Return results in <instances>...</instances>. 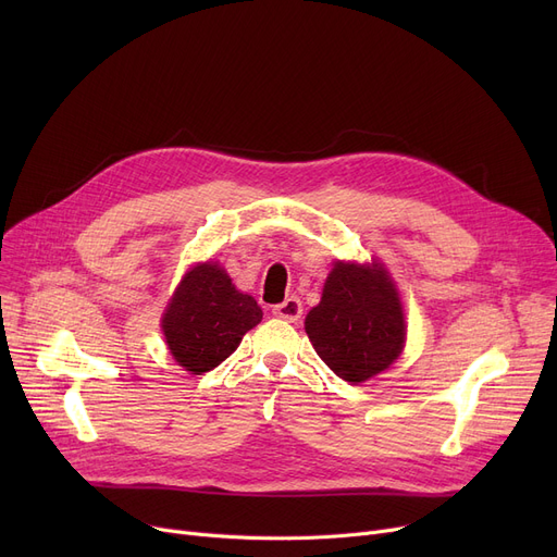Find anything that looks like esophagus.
<instances>
[{
	"label": "esophagus",
	"mask_w": 557,
	"mask_h": 557,
	"mask_svg": "<svg viewBox=\"0 0 557 557\" xmlns=\"http://www.w3.org/2000/svg\"><path fill=\"white\" fill-rule=\"evenodd\" d=\"M273 313L280 318V320H286V323H296V320L302 315V302L298 298H286L282 305H275L273 307Z\"/></svg>",
	"instance_id": "1"
}]
</instances>
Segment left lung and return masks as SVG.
Here are the masks:
<instances>
[{
	"mask_svg": "<svg viewBox=\"0 0 557 557\" xmlns=\"http://www.w3.org/2000/svg\"><path fill=\"white\" fill-rule=\"evenodd\" d=\"M305 330L318 357L349 384L391 368L404 349L406 323L388 271L379 261H336Z\"/></svg>",
	"mask_w": 557,
	"mask_h": 557,
	"instance_id": "left-lung-1",
	"label": "left lung"
}]
</instances>
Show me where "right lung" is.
<instances>
[{"instance_id":"right-lung-1","label":"right lung","mask_w":557,"mask_h":557,"mask_svg":"<svg viewBox=\"0 0 557 557\" xmlns=\"http://www.w3.org/2000/svg\"><path fill=\"white\" fill-rule=\"evenodd\" d=\"M261 307L232 284L214 261L185 273L162 315L169 352L191 374L223 363L239 347L246 332L261 320Z\"/></svg>"}]
</instances>
